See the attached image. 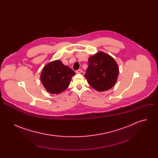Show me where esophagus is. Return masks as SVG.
Masks as SVG:
<instances>
[{
    "label": "esophagus",
    "instance_id": "34e87169",
    "mask_svg": "<svg viewBox=\"0 0 158 158\" xmlns=\"http://www.w3.org/2000/svg\"><path fill=\"white\" fill-rule=\"evenodd\" d=\"M82 72V71L81 69H78L77 71H76V74H80V73H81Z\"/></svg>",
    "mask_w": 158,
    "mask_h": 158
}]
</instances>
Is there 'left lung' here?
I'll return each mask as SVG.
<instances>
[{
    "instance_id": "8db88e82",
    "label": "left lung",
    "mask_w": 158,
    "mask_h": 158,
    "mask_svg": "<svg viewBox=\"0 0 158 158\" xmlns=\"http://www.w3.org/2000/svg\"><path fill=\"white\" fill-rule=\"evenodd\" d=\"M85 77L97 91H107L114 85L119 75V67L114 59L102 51L89 57Z\"/></svg>"
}]
</instances>
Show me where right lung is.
Wrapping results in <instances>:
<instances>
[{
    "label": "right lung",
    "mask_w": 158,
    "mask_h": 158,
    "mask_svg": "<svg viewBox=\"0 0 158 158\" xmlns=\"http://www.w3.org/2000/svg\"><path fill=\"white\" fill-rule=\"evenodd\" d=\"M76 73L60 60L51 61L44 65L40 74V81L47 91L52 94L62 93L69 86Z\"/></svg>",
    "instance_id": "add662e5"
}]
</instances>
